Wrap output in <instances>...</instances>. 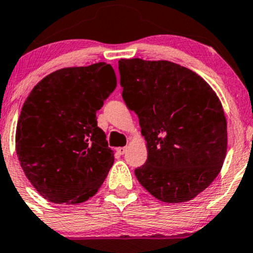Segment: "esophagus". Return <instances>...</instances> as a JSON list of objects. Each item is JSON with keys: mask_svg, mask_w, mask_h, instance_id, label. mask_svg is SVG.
Returning a JSON list of instances; mask_svg holds the SVG:
<instances>
[{"mask_svg": "<svg viewBox=\"0 0 253 253\" xmlns=\"http://www.w3.org/2000/svg\"><path fill=\"white\" fill-rule=\"evenodd\" d=\"M116 151H118V154L124 155L125 152L127 151V148H118V149H116Z\"/></svg>", "mask_w": 253, "mask_h": 253, "instance_id": "1", "label": "esophagus"}]
</instances>
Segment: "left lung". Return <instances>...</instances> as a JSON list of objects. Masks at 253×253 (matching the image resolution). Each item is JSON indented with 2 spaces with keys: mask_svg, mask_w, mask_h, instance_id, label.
<instances>
[{
  "mask_svg": "<svg viewBox=\"0 0 253 253\" xmlns=\"http://www.w3.org/2000/svg\"><path fill=\"white\" fill-rule=\"evenodd\" d=\"M122 98L139 118L148 160L134 170L158 201L184 203L220 173L227 152V121L211 86L170 61L121 59Z\"/></svg>",
  "mask_w": 253,
  "mask_h": 253,
  "instance_id": "obj_1",
  "label": "left lung"
}]
</instances>
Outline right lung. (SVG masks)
<instances>
[{"mask_svg":"<svg viewBox=\"0 0 253 253\" xmlns=\"http://www.w3.org/2000/svg\"><path fill=\"white\" fill-rule=\"evenodd\" d=\"M116 86L105 62L67 67L41 80L21 108L15 150L25 175L51 203L95 196L114 163L96 112Z\"/></svg>","mask_w":253,"mask_h":253,"instance_id":"1","label":"right lung"}]
</instances>
